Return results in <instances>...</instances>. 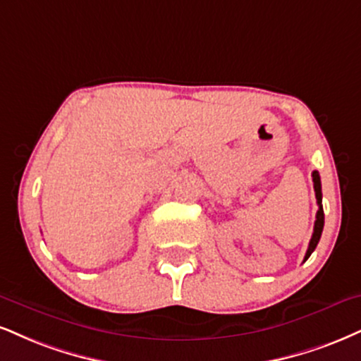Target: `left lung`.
I'll return each instance as SVG.
<instances>
[{
	"label": "left lung",
	"instance_id": "left-lung-1",
	"mask_svg": "<svg viewBox=\"0 0 361 361\" xmlns=\"http://www.w3.org/2000/svg\"><path fill=\"white\" fill-rule=\"evenodd\" d=\"M312 183H314V193H316V200H318V214H316V222H314V232H312V237L310 240V247H307L305 260L310 259V255L314 252L316 245H318L321 233H323V227H324V212H323V205H321V198H323V193H321V180H319V173L312 171Z\"/></svg>",
	"mask_w": 361,
	"mask_h": 361
}]
</instances>
